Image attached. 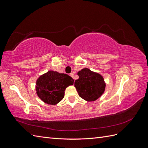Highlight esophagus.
<instances>
[{
    "label": "esophagus",
    "mask_w": 148,
    "mask_h": 148,
    "mask_svg": "<svg viewBox=\"0 0 148 148\" xmlns=\"http://www.w3.org/2000/svg\"><path fill=\"white\" fill-rule=\"evenodd\" d=\"M70 77H71L72 78L74 77V74H73V73H71L70 74Z\"/></svg>",
    "instance_id": "obj_1"
}]
</instances>
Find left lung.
I'll return each instance as SVG.
<instances>
[{"label": "left lung", "mask_w": 148, "mask_h": 148, "mask_svg": "<svg viewBox=\"0 0 148 148\" xmlns=\"http://www.w3.org/2000/svg\"><path fill=\"white\" fill-rule=\"evenodd\" d=\"M79 78L75 82V87L79 96L87 101H95L104 93L106 83L102 76L88 69L78 72Z\"/></svg>", "instance_id": "obj_1"}]
</instances>
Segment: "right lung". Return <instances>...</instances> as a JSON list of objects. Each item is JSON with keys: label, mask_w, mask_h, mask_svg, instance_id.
I'll use <instances>...</instances> for the list:
<instances>
[{"label": "right lung", "mask_w": 148, "mask_h": 148, "mask_svg": "<svg viewBox=\"0 0 148 148\" xmlns=\"http://www.w3.org/2000/svg\"><path fill=\"white\" fill-rule=\"evenodd\" d=\"M73 83V79L68 75L51 70L39 77L36 90L43 102L56 105L64 98L66 88Z\"/></svg>", "instance_id": "obj_1"}]
</instances>
